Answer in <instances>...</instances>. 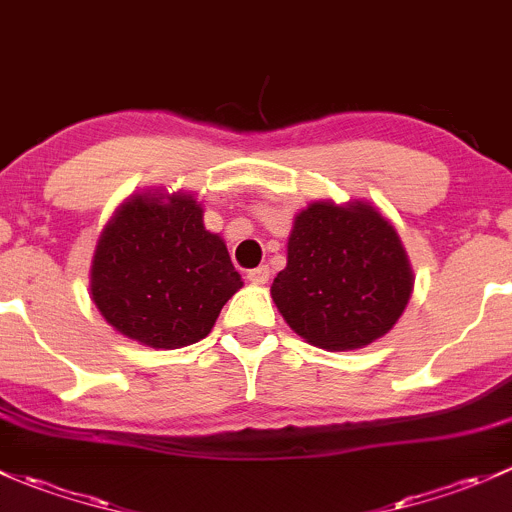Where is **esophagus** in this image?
<instances>
[{
	"label": "esophagus",
	"instance_id": "34e87169",
	"mask_svg": "<svg viewBox=\"0 0 512 512\" xmlns=\"http://www.w3.org/2000/svg\"><path fill=\"white\" fill-rule=\"evenodd\" d=\"M247 280H250L252 285H265V282L270 280V267H267V265L255 267V270L247 272Z\"/></svg>",
	"mask_w": 512,
	"mask_h": 512
}]
</instances>
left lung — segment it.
<instances>
[{
    "label": "left lung",
    "mask_w": 512,
    "mask_h": 512,
    "mask_svg": "<svg viewBox=\"0 0 512 512\" xmlns=\"http://www.w3.org/2000/svg\"><path fill=\"white\" fill-rule=\"evenodd\" d=\"M272 299L304 342L329 352L384 337L409 304L414 270L394 225L364 200H317L294 218Z\"/></svg>",
    "instance_id": "obj_1"
}]
</instances>
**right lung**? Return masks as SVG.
I'll return each instance as SVG.
<instances>
[{
    "label": "right lung",
    "mask_w": 512,
    "mask_h": 512,
    "mask_svg": "<svg viewBox=\"0 0 512 512\" xmlns=\"http://www.w3.org/2000/svg\"><path fill=\"white\" fill-rule=\"evenodd\" d=\"M242 287L223 237L190 193H141L113 213L91 262V299L123 337L180 349L210 334Z\"/></svg>",
    "instance_id": "obj_1"
}]
</instances>
